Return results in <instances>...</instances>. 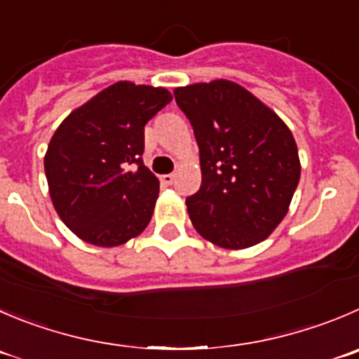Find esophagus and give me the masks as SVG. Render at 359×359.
Segmentation results:
<instances>
[{
	"label": "esophagus",
	"instance_id": "esophagus-1",
	"mask_svg": "<svg viewBox=\"0 0 359 359\" xmlns=\"http://www.w3.org/2000/svg\"><path fill=\"white\" fill-rule=\"evenodd\" d=\"M160 182H162L163 185H172L174 174H163V176H160Z\"/></svg>",
	"mask_w": 359,
	"mask_h": 359
}]
</instances>
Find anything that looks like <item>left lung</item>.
Listing matches in <instances>:
<instances>
[{"label":"left lung","instance_id":"1","mask_svg":"<svg viewBox=\"0 0 359 359\" xmlns=\"http://www.w3.org/2000/svg\"><path fill=\"white\" fill-rule=\"evenodd\" d=\"M199 144V192L187 199L204 240L241 250L284 220L302 165L294 137L275 111L233 81L174 90Z\"/></svg>","mask_w":359,"mask_h":359}]
</instances>
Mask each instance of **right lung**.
I'll return each instance as SVG.
<instances>
[{
	"label": "right lung",
	"mask_w": 359,
	"mask_h": 359,
	"mask_svg": "<svg viewBox=\"0 0 359 359\" xmlns=\"http://www.w3.org/2000/svg\"><path fill=\"white\" fill-rule=\"evenodd\" d=\"M170 100L165 88L119 81L57 126L43 167L54 210L75 236L109 248L144 231L160 190L142 162L144 125Z\"/></svg>",
	"instance_id": "obj_1"
}]
</instances>
